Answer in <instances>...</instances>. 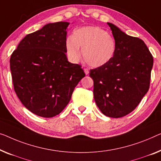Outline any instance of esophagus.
Returning a JSON list of instances; mask_svg holds the SVG:
<instances>
[{
	"label": "esophagus",
	"mask_w": 161,
	"mask_h": 161,
	"mask_svg": "<svg viewBox=\"0 0 161 161\" xmlns=\"http://www.w3.org/2000/svg\"><path fill=\"white\" fill-rule=\"evenodd\" d=\"M84 71H85V74L86 75H87V74H89V69H84Z\"/></svg>",
	"instance_id": "1"
}]
</instances>
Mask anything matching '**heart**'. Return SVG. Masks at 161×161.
<instances>
[{"instance_id": "1", "label": "heart", "mask_w": 161, "mask_h": 161, "mask_svg": "<svg viewBox=\"0 0 161 161\" xmlns=\"http://www.w3.org/2000/svg\"><path fill=\"white\" fill-rule=\"evenodd\" d=\"M65 48L69 61L76 63L81 54L89 66L98 68L107 64L116 51L114 37L99 27H84L73 32L72 37L66 40Z\"/></svg>"}]
</instances>
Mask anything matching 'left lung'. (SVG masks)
I'll list each match as a JSON object with an SVG mask.
<instances>
[{"label": "left lung", "instance_id": "obj_1", "mask_svg": "<svg viewBox=\"0 0 161 161\" xmlns=\"http://www.w3.org/2000/svg\"><path fill=\"white\" fill-rule=\"evenodd\" d=\"M107 24L116 41V51L107 64L91 69L90 76L100 111L111 118H121L134 111L149 90L153 57L143 40Z\"/></svg>", "mask_w": 161, "mask_h": 161}]
</instances>
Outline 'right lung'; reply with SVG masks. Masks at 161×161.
<instances>
[{
    "mask_svg": "<svg viewBox=\"0 0 161 161\" xmlns=\"http://www.w3.org/2000/svg\"><path fill=\"white\" fill-rule=\"evenodd\" d=\"M66 21L50 23L26 35L11 54L14 88L25 106L44 118L59 114L85 74L79 64L68 61Z\"/></svg>",
    "mask_w": 161,
    "mask_h": 161,
    "instance_id": "right-lung-1",
    "label": "right lung"
}]
</instances>
